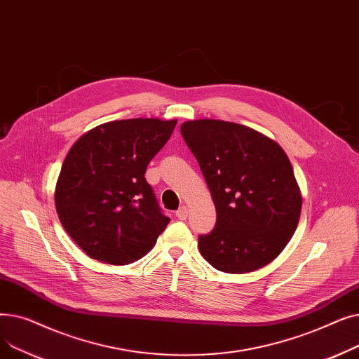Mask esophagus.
Listing matches in <instances>:
<instances>
[{
  "label": "esophagus",
  "instance_id": "obj_1",
  "mask_svg": "<svg viewBox=\"0 0 359 359\" xmlns=\"http://www.w3.org/2000/svg\"><path fill=\"white\" fill-rule=\"evenodd\" d=\"M176 217H177L179 219H186V218H187V208H186L184 205L180 206V208L176 211Z\"/></svg>",
  "mask_w": 359,
  "mask_h": 359
}]
</instances>
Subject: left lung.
I'll return each mask as SVG.
<instances>
[{
	"mask_svg": "<svg viewBox=\"0 0 359 359\" xmlns=\"http://www.w3.org/2000/svg\"><path fill=\"white\" fill-rule=\"evenodd\" d=\"M180 132L217 211L214 230L198 238L201 255L225 273L266 266L295 233L303 205L285 151L253 128L219 119L186 121Z\"/></svg>",
	"mask_w": 359,
	"mask_h": 359,
	"instance_id": "8db88e82",
	"label": "left lung"
}]
</instances>
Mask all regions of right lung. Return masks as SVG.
I'll return each mask as SVG.
<instances>
[{"label": "right lung", "mask_w": 359, "mask_h": 359, "mask_svg": "<svg viewBox=\"0 0 359 359\" xmlns=\"http://www.w3.org/2000/svg\"><path fill=\"white\" fill-rule=\"evenodd\" d=\"M177 119L102 123L69 148L55 186V208L69 237L93 259L128 265L145 256L170 218L145 180L148 163Z\"/></svg>", "instance_id": "obj_1"}]
</instances>
